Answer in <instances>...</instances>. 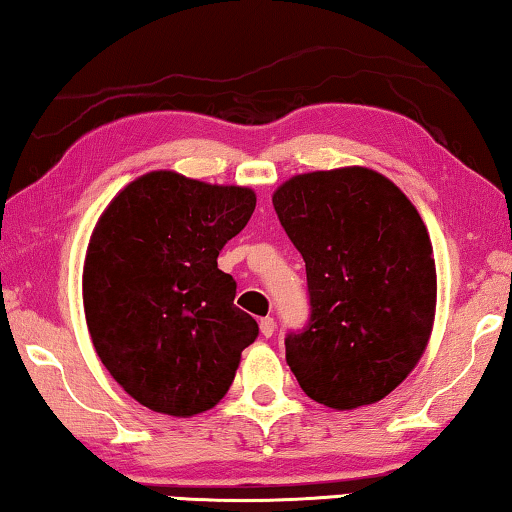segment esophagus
<instances>
[{
    "label": "esophagus",
    "instance_id": "esophagus-1",
    "mask_svg": "<svg viewBox=\"0 0 512 512\" xmlns=\"http://www.w3.org/2000/svg\"><path fill=\"white\" fill-rule=\"evenodd\" d=\"M274 328H277V323H274V318H261V332L263 337H272L274 335Z\"/></svg>",
    "mask_w": 512,
    "mask_h": 512
}]
</instances>
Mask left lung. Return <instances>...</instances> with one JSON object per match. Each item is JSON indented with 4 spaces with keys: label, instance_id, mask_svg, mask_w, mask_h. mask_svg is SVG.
Wrapping results in <instances>:
<instances>
[{
    "label": "left lung",
    "instance_id": "left-lung-1",
    "mask_svg": "<svg viewBox=\"0 0 512 512\" xmlns=\"http://www.w3.org/2000/svg\"><path fill=\"white\" fill-rule=\"evenodd\" d=\"M272 205L305 258L311 316L286 362L314 402L351 411L390 395L432 335L436 265L425 221L372 168L293 175Z\"/></svg>",
    "mask_w": 512,
    "mask_h": 512
}]
</instances>
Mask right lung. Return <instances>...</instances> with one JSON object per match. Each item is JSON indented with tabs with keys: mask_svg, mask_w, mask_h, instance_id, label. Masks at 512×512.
Segmentation results:
<instances>
[{
	"mask_svg": "<svg viewBox=\"0 0 512 512\" xmlns=\"http://www.w3.org/2000/svg\"><path fill=\"white\" fill-rule=\"evenodd\" d=\"M254 207L249 187L152 170L96 221L83 268L87 330L138 404L191 418L231 388L258 323L233 305L235 279L217 256Z\"/></svg>",
	"mask_w": 512,
	"mask_h": 512,
	"instance_id": "right-lung-1",
	"label": "right lung"
}]
</instances>
